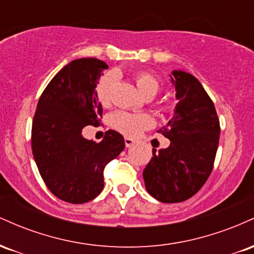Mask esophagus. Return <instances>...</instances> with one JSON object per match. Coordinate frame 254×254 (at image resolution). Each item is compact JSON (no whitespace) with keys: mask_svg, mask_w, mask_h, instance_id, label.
Segmentation results:
<instances>
[{"mask_svg":"<svg viewBox=\"0 0 254 254\" xmlns=\"http://www.w3.org/2000/svg\"><path fill=\"white\" fill-rule=\"evenodd\" d=\"M124 142H125V147L127 148H130L131 145H133V143H135V141H133L132 138H130V137H125Z\"/></svg>","mask_w":254,"mask_h":254,"instance_id":"obj_1","label":"esophagus"}]
</instances>
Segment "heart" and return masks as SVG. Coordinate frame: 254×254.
Returning a JSON list of instances; mask_svg holds the SVG:
<instances>
[{"label":"heart","instance_id":"1","mask_svg":"<svg viewBox=\"0 0 254 254\" xmlns=\"http://www.w3.org/2000/svg\"><path fill=\"white\" fill-rule=\"evenodd\" d=\"M137 88L144 97H154L160 89L159 80L153 74L147 71L138 72L135 76ZM115 84V75L107 72L100 77L95 87V98L103 107H109L112 101V89ZM110 125L115 130L127 136H137L145 129L154 125V118L149 113L144 112H127L117 111L110 116Z\"/></svg>","mask_w":254,"mask_h":254}]
</instances>
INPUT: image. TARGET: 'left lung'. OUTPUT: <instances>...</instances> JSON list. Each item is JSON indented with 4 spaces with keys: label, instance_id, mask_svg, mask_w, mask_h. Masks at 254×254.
I'll list each match as a JSON object with an SVG mask.
<instances>
[{
    "label": "left lung",
    "instance_id": "left-lung-1",
    "mask_svg": "<svg viewBox=\"0 0 254 254\" xmlns=\"http://www.w3.org/2000/svg\"><path fill=\"white\" fill-rule=\"evenodd\" d=\"M171 76L178 104L173 118L159 130L170 147L153 148L143 171L145 189L162 203H178L202 189L214 168L220 139V119L214 103L193 75L174 70Z\"/></svg>",
    "mask_w": 254,
    "mask_h": 254
}]
</instances>
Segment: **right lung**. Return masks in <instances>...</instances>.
<instances>
[{
	"instance_id": "right-lung-1",
	"label": "right lung",
	"mask_w": 254,
	"mask_h": 254,
	"mask_svg": "<svg viewBox=\"0 0 254 254\" xmlns=\"http://www.w3.org/2000/svg\"><path fill=\"white\" fill-rule=\"evenodd\" d=\"M107 64L80 58L55 75L40 95L32 122V153L40 176L57 198L71 204L94 199L104 189V170L124 149L115 130L101 142L82 137L87 125H99L103 107L95 87Z\"/></svg>"
}]
</instances>
